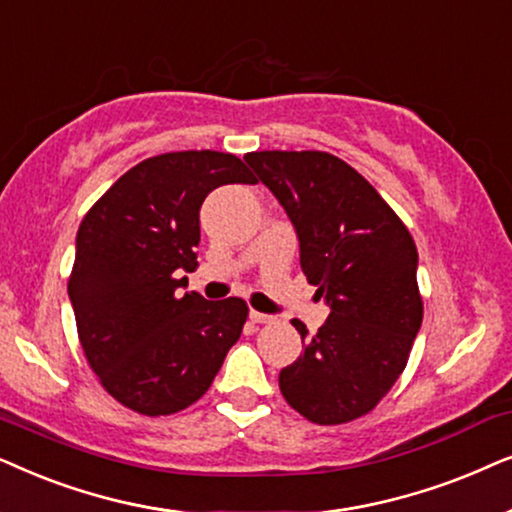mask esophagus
Segmentation results:
<instances>
[{
	"mask_svg": "<svg viewBox=\"0 0 512 512\" xmlns=\"http://www.w3.org/2000/svg\"><path fill=\"white\" fill-rule=\"evenodd\" d=\"M250 320H252V323H274V316H269V313H262V311H255V309H252L250 311Z\"/></svg>",
	"mask_w": 512,
	"mask_h": 512,
	"instance_id": "obj_1",
	"label": "esophagus"
}]
</instances>
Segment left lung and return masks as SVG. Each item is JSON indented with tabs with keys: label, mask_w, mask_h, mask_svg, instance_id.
<instances>
[{
	"label": "left lung",
	"mask_w": 512,
	"mask_h": 512,
	"mask_svg": "<svg viewBox=\"0 0 512 512\" xmlns=\"http://www.w3.org/2000/svg\"><path fill=\"white\" fill-rule=\"evenodd\" d=\"M288 213L299 264L330 316L278 374L283 398L313 424L332 426L377 407L403 374L424 304L417 245L377 189L327 152L243 156Z\"/></svg>",
	"instance_id": "obj_1"
}]
</instances>
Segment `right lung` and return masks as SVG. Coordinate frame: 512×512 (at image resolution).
I'll list each match as a JSON object with an SVG mask.
<instances>
[{
  "label": "right lung",
  "instance_id": "add662e5",
  "mask_svg": "<svg viewBox=\"0 0 512 512\" xmlns=\"http://www.w3.org/2000/svg\"><path fill=\"white\" fill-rule=\"evenodd\" d=\"M234 154L168 152L133 166L88 210L67 283L88 365L128 410L194 405L238 342L248 304L177 292L196 269L199 210L213 189L255 185Z\"/></svg>",
  "mask_w": 512,
  "mask_h": 512
}]
</instances>
